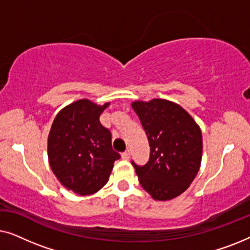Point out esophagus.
<instances>
[{"label":"esophagus","mask_w":250,"mask_h":250,"mask_svg":"<svg viewBox=\"0 0 250 250\" xmlns=\"http://www.w3.org/2000/svg\"><path fill=\"white\" fill-rule=\"evenodd\" d=\"M129 157H131V153H129L128 150H126L125 152H123V153H122V158L124 159V160H128V159H129Z\"/></svg>","instance_id":"esophagus-1"}]
</instances>
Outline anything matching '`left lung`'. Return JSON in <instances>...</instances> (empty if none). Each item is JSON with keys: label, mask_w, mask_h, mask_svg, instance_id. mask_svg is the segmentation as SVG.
Listing matches in <instances>:
<instances>
[{"label": "left lung", "mask_w": 250, "mask_h": 250, "mask_svg": "<svg viewBox=\"0 0 250 250\" xmlns=\"http://www.w3.org/2000/svg\"><path fill=\"white\" fill-rule=\"evenodd\" d=\"M132 108L150 146V158L145 166L132 162L140 183L155 200L174 199L199 172L203 157L199 125L180 104L165 99L134 101Z\"/></svg>", "instance_id": "8db88e82"}]
</instances>
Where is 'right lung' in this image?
Segmentation results:
<instances>
[{
	"label": "right lung",
	"mask_w": 250,
	"mask_h": 250,
	"mask_svg": "<svg viewBox=\"0 0 250 250\" xmlns=\"http://www.w3.org/2000/svg\"><path fill=\"white\" fill-rule=\"evenodd\" d=\"M110 102L99 105L87 99L58 112L47 138L50 167L59 182L81 196L95 193L108 182L115 160L111 133L100 123Z\"/></svg>",
	"instance_id": "1"
}]
</instances>
